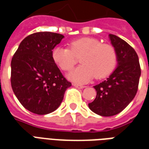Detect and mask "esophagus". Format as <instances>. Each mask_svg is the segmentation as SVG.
Segmentation results:
<instances>
[{
    "label": "esophagus",
    "instance_id": "1",
    "mask_svg": "<svg viewBox=\"0 0 149 149\" xmlns=\"http://www.w3.org/2000/svg\"><path fill=\"white\" fill-rule=\"evenodd\" d=\"M73 86L76 88H85V86H84V85H81V84H73Z\"/></svg>",
    "mask_w": 149,
    "mask_h": 149
}]
</instances>
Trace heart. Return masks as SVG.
Returning <instances> with one entry per match:
<instances>
[{"instance_id":"1","label":"heart","mask_w":149,"mask_h":149,"mask_svg":"<svg viewBox=\"0 0 149 149\" xmlns=\"http://www.w3.org/2000/svg\"><path fill=\"white\" fill-rule=\"evenodd\" d=\"M53 61L64 71H70L81 57L82 64L74 69L68 78L77 83H86L93 77H109L117 64V53L110 44L101 43L93 37H82L69 43V49L56 47L52 49Z\"/></svg>"}]
</instances>
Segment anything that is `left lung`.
<instances>
[{"label": "left lung", "mask_w": 149, "mask_h": 149, "mask_svg": "<svg viewBox=\"0 0 149 149\" xmlns=\"http://www.w3.org/2000/svg\"><path fill=\"white\" fill-rule=\"evenodd\" d=\"M117 53L118 66L106 81L94 86L96 99L88 104L92 111L102 116H112L125 109L137 93L141 70L134 49L124 40L109 34Z\"/></svg>", "instance_id": "left-lung-1"}]
</instances>
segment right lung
Listing matches in <instances>:
<instances>
[{
    "mask_svg": "<svg viewBox=\"0 0 149 149\" xmlns=\"http://www.w3.org/2000/svg\"><path fill=\"white\" fill-rule=\"evenodd\" d=\"M64 36L39 32L20 44L11 61V85L20 103L29 111L45 115L61 104L68 81L53 61L52 49Z\"/></svg>",
    "mask_w": 149,
    "mask_h": 149,
    "instance_id": "right-lung-1",
    "label": "right lung"
}]
</instances>
